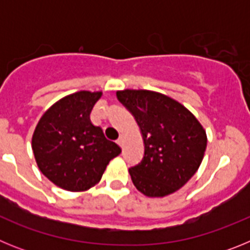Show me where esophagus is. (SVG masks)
<instances>
[{
  "instance_id": "esophagus-1",
  "label": "esophagus",
  "mask_w": 250,
  "mask_h": 250,
  "mask_svg": "<svg viewBox=\"0 0 250 250\" xmlns=\"http://www.w3.org/2000/svg\"><path fill=\"white\" fill-rule=\"evenodd\" d=\"M116 143H118V145H120V146H123V143H124L123 136H120V138H119L118 140H116Z\"/></svg>"
}]
</instances>
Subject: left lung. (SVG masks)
Here are the masks:
<instances>
[{
	"instance_id": "1",
	"label": "left lung",
	"mask_w": 250,
	"mask_h": 250,
	"mask_svg": "<svg viewBox=\"0 0 250 250\" xmlns=\"http://www.w3.org/2000/svg\"><path fill=\"white\" fill-rule=\"evenodd\" d=\"M116 96L135 118L144 141V156L129 169L132 183L151 198L173 194L202 164L205 130L185 106L160 92L123 90Z\"/></svg>"
}]
</instances>
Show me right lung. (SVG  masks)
I'll use <instances>...</instances> for the list:
<instances>
[{"mask_svg":"<svg viewBox=\"0 0 250 250\" xmlns=\"http://www.w3.org/2000/svg\"><path fill=\"white\" fill-rule=\"evenodd\" d=\"M103 92L79 91L55 103L40 119L32 150L41 173L57 187L83 191L100 182L121 149L107 140L90 114Z\"/></svg>","mask_w":250,"mask_h":250,"instance_id":"obj_1","label":"right lung"}]
</instances>
